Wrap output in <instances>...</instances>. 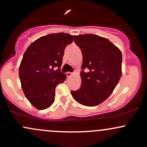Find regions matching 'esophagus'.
<instances>
[{"instance_id":"34e87169","label":"esophagus","mask_w":147,"mask_h":147,"mask_svg":"<svg viewBox=\"0 0 147 147\" xmlns=\"http://www.w3.org/2000/svg\"><path fill=\"white\" fill-rule=\"evenodd\" d=\"M66 75H67V77H71V76L72 75V72H66Z\"/></svg>"}]
</instances>
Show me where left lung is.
Instances as JSON below:
<instances>
[{
  "label": "left lung",
  "instance_id": "left-lung-1",
  "mask_svg": "<svg viewBox=\"0 0 147 147\" xmlns=\"http://www.w3.org/2000/svg\"><path fill=\"white\" fill-rule=\"evenodd\" d=\"M75 43L82 51L83 70L81 87L71 94L82 105L97 106L111 95L120 79L122 52L109 39L92 34L75 36Z\"/></svg>",
  "mask_w": 147,
  "mask_h": 147
}]
</instances>
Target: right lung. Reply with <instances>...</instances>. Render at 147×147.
<instances>
[{
    "mask_svg": "<svg viewBox=\"0 0 147 147\" xmlns=\"http://www.w3.org/2000/svg\"><path fill=\"white\" fill-rule=\"evenodd\" d=\"M73 39L69 34H50L34 41L25 52L19 78L25 97L37 109H48L55 102V88L66 78L60 70L64 50Z\"/></svg>",
    "mask_w": 147,
    "mask_h": 147,
    "instance_id": "right-lung-1",
    "label": "right lung"
}]
</instances>
